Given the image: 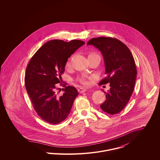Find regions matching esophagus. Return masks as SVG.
<instances>
[{
	"label": "esophagus",
	"instance_id": "obj_1",
	"mask_svg": "<svg viewBox=\"0 0 160 160\" xmlns=\"http://www.w3.org/2000/svg\"><path fill=\"white\" fill-rule=\"evenodd\" d=\"M78 92H79L80 93H82L86 91L87 89H84V88H79V89H78Z\"/></svg>",
	"mask_w": 160,
	"mask_h": 160
}]
</instances>
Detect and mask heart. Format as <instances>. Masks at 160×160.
Returning <instances> with one entry per match:
<instances>
[{
    "label": "heart",
    "instance_id": "1",
    "mask_svg": "<svg viewBox=\"0 0 160 160\" xmlns=\"http://www.w3.org/2000/svg\"><path fill=\"white\" fill-rule=\"evenodd\" d=\"M93 54H95V53H90V54L89 55H89H93ZM69 66H70V62L68 61V62L67 63V64H66V67H69ZM79 81H80V82H81L82 84H83V85H84V86H88V85H89V81H88L86 78H80Z\"/></svg>",
    "mask_w": 160,
    "mask_h": 160
}]
</instances>
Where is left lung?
<instances>
[{"label":"left lung","mask_w":160,"mask_h":160,"mask_svg":"<svg viewBox=\"0 0 160 160\" xmlns=\"http://www.w3.org/2000/svg\"><path fill=\"white\" fill-rule=\"evenodd\" d=\"M87 45H92L102 53L106 77L99 84L110 83V89L101 109L110 114L119 113L130 100L134 89L137 69L134 57L124 43L112 38L91 39Z\"/></svg>","instance_id":"1"}]
</instances>
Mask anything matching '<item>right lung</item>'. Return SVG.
<instances>
[{
    "instance_id": "obj_1",
    "label": "right lung",
    "mask_w": 160,
    "mask_h": 160,
    "mask_svg": "<svg viewBox=\"0 0 160 160\" xmlns=\"http://www.w3.org/2000/svg\"><path fill=\"white\" fill-rule=\"evenodd\" d=\"M84 44L80 40L69 42L51 40L36 52L27 66L24 78L26 91L36 113L47 122L58 124L70 113L78 92L68 86L65 88L63 95L58 97L55 89L68 59Z\"/></svg>"
}]
</instances>
